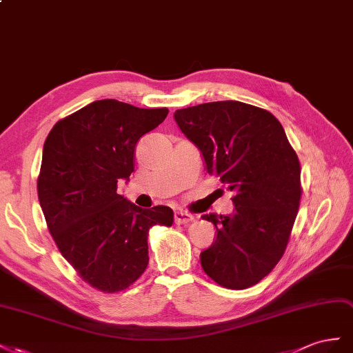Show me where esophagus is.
Instances as JSON below:
<instances>
[{
	"label": "esophagus",
	"instance_id": "1",
	"mask_svg": "<svg viewBox=\"0 0 353 353\" xmlns=\"http://www.w3.org/2000/svg\"><path fill=\"white\" fill-rule=\"evenodd\" d=\"M194 220V217L192 216H190L189 213H186V211H182V210H180V211H176V213H174V221H176V223H189V221H192Z\"/></svg>",
	"mask_w": 353,
	"mask_h": 353
}]
</instances>
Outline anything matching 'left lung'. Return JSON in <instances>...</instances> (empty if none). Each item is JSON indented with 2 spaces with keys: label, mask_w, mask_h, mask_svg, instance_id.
<instances>
[{
  "label": "left lung",
  "mask_w": 353,
  "mask_h": 353,
  "mask_svg": "<svg viewBox=\"0 0 353 353\" xmlns=\"http://www.w3.org/2000/svg\"><path fill=\"white\" fill-rule=\"evenodd\" d=\"M174 119L204 159L207 173L234 192V213L201 216L216 239L199 254L219 285L257 284L283 257L300 204V164L279 121L236 100L177 109Z\"/></svg>",
  "instance_id": "obj_1"
}]
</instances>
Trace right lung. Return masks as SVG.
Segmentation results:
<instances>
[{
	"label": "right lung",
	"mask_w": 353,
	"mask_h": 353,
	"mask_svg": "<svg viewBox=\"0 0 353 353\" xmlns=\"http://www.w3.org/2000/svg\"><path fill=\"white\" fill-rule=\"evenodd\" d=\"M167 114L96 100L59 121L46 139L38 198L48 230L79 276L105 293L125 290L143 274L149 229L173 225L170 207L140 208L117 192L133 173L139 139Z\"/></svg>",
	"instance_id": "right-lung-1"
}]
</instances>
